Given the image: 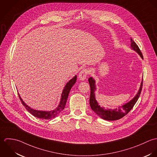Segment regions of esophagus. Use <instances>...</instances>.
Listing matches in <instances>:
<instances>
[{"instance_id":"1","label":"esophagus","mask_w":157,"mask_h":157,"mask_svg":"<svg viewBox=\"0 0 157 157\" xmlns=\"http://www.w3.org/2000/svg\"><path fill=\"white\" fill-rule=\"evenodd\" d=\"M89 73V70L87 68H83L79 73V78L81 81H84Z\"/></svg>"}]
</instances>
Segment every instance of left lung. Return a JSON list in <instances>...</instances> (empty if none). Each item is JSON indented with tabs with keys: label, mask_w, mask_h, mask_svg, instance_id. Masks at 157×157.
Wrapping results in <instances>:
<instances>
[{
	"label": "left lung",
	"mask_w": 157,
	"mask_h": 157,
	"mask_svg": "<svg viewBox=\"0 0 157 157\" xmlns=\"http://www.w3.org/2000/svg\"><path fill=\"white\" fill-rule=\"evenodd\" d=\"M130 48L135 51L140 56V57L143 59V55L138 47V46L136 45V44L132 40V38H130ZM143 78L142 79V81L141 82V85L139 89V90L138 91L137 94L132 98L130 101L125 103V104L120 106L118 109H105L104 107H101L95 98V91L96 90V82L95 80L92 78L90 77L89 78V82L90 86V105L91 107V109L93 111H94V113L98 115L99 117H101L102 119L108 121H115L118 120L119 119L122 118L126 115L130 110L133 108L135 103L136 102L137 100L138 99V98L140 97V95L141 94V92L142 90V86H143Z\"/></svg>",
	"instance_id": "1"
}]
</instances>
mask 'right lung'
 Instances as JSON below:
<instances>
[{
	"instance_id": "1",
	"label": "right lung",
	"mask_w": 157,
	"mask_h": 157,
	"mask_svg": "<svg viewBox=\"0 0 157 157\" xmlns=\"http://www.w3.org/2000/svg\"><path fill=\"white\" fill-rule=\"evenodd\" d=\"M76 79L77 76L75 75L72 79H71L65 86L63 89V92L61 94V100L59 102V104L58 106L53 110L51 111H42V110H34L33 109L29 107L28 105H27L24 101L22 100L21 98L20 94H19V98L21 101V102L24 105V106L25 107V109L31 113L33 116L35 117H37L38 118L40 119H44V120H51L52 118H54L56 117L57 115H58L60 112L63 110L65 105L67 102V100L68 96V94L70 93V91L71 89V87L73 86V85L75 84L76 82Z\"/></svg>"
}]
</instances>
